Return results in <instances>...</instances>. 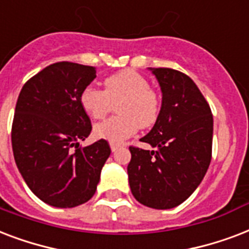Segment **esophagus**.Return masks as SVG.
<instances>
[{
  "label": "esophagus",
  "mask_w": 249,
  "mask_h": 249,
  "mask_svg": "<svg viewBox=\"0 0 249 249\" xmlns=\"http://www.w3.org/2000/svg\"><path fill=\"white\" fill-rule=\"evenodd\" d=\"M118 148H119V145H117V144H113V142H110L111 152H115V151H117V149H118Z\"/></svg>",
  "instance_id": "esophagus-1"
}]
</instances>
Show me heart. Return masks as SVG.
Wrapping results in <instances>:
<instances>
[{"label": "heart", "mask_w": 249, "mask_h": 249, "mask_svg": "<svg viewBox=\"0 0 249 249\" xmlns=\"http://www.w3.org/2000/svg\"><path fill=\"white\" fill-rule=\"evenodd\" d=\"M80 107L92 119H101L109 114L118 102V115L96 124V138L119 144L138 131L155 124L160 114V100L149 89V83L136 71L124 70L107 76L104 89L88 86L79 96Z\"/></svg>", "instance_id": "1"}]
</instances>
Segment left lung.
<instances>
[{
  "label": "left lung",
  "instance_id": "obj_1",
  "mask_svg": "<svg viewBox=\"0 0 249 249\" xmlns=\"http://www.w3.org/2000/svg\"><path fill=\"white\" fill-rule=\"evenodd\" d=\"M162 92L155 126L140 140L153 148L130 146L131 192L153 209L186 201L201 183L212 159L213 115L194 80L173 69H152Z\"/></svg>",
  "mask_w": 249,
  "mask_h": 249
}]
</instances>
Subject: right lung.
I'll list each match as a JSON object with an SVG mask.
<instances>
[{"mask_svg":"<svg viewBox=\"0 0 249 249\" xmlns=\"http://www.w3.org/2000/svg\"><path fill=\"white\" fill-rule=\"evenodd\" d=\"M94 78V67L57 62L31 78L19 93L11 130L15 163L30 190L52 207L87 203L110 156L103 139L79 146L92 131L79 96Z\"/></svg>","mask_w":249,"mask_h":249,"instance_id":"right-lung-1","label":"right lung"}]
</instances>
